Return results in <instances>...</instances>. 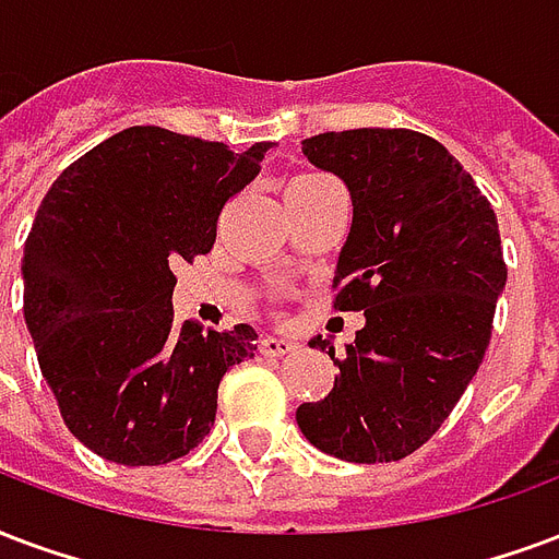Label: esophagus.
Wrapping results in <instances>:
<instances>
[{"mask_svg":"<svg viewBox=\"0 0 559 559\" xmlns=\"http://www.w3.org/2000/svg\"><path fill=\"white\" fill-rule=\"evenodd\" d=\"M297 344L292 342V338H283V335H264L262 344H259V350H262L264 356H285L295 350Z\"/></svg>","mask_w":559,"mask_h":559,"instance_id":"esophagus-1","label":"esophagus"}]
</instances>
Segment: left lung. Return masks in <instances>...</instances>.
Returning <instances> with one entry per match:
<instances>
[{
  "label": "left lung",
  "mask_w": 559,
  "mask_h": 559,
  "mask_svg": "<svg viewBox=\"0 0 559 559\" xmlns=\"http://www.w3.org/2000/svg\"><path fill=\"white\" fill-rule=\"evenodd\" d=\"M304 155L347 185L354 224L333 288L365 312L324 401L297 406L309 442L347 463H394L442 427L484 362L507 264L492 205L472 174L413 129L306 138Z\"/></svg>",
  "instance_id": "1"
}]
</instances>
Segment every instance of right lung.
<instances>
[{"label": "right lung", "mask_w": 559, "mask_h": 559, "mask_svg": "<svg viewBox=\"0 0 559 559\" xmlns=\"http://www.w3.org/2000/svg\"><path fill=\"white\" fill-rule=\"evenodd\" d=\"M271 144L132 126L58 176L23 250V314L40 374L79 442L108 463L162 465L203 442L217 385L255 330L174 321V264L215 245L229 197Z\"/></svg>", "instance_id": "right-lung-1"}]
</instances>
